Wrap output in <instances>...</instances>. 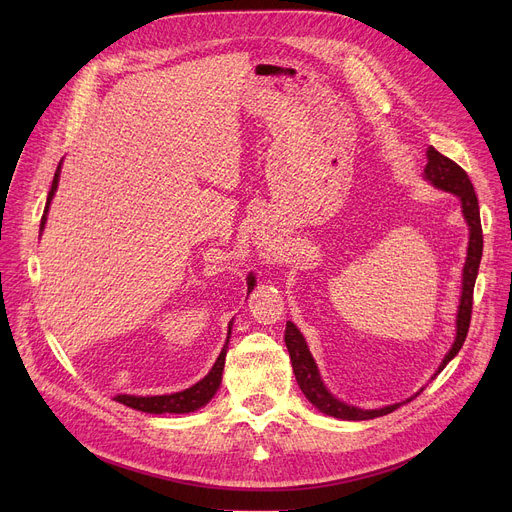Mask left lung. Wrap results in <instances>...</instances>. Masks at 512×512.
I'll list each match as a JSON object with an SVG mask.
<instances>
[{
    "mask_svg": "<svg viewBox=\"0 0 512 512\" xmlns=\"http://www.w3.org/2000/svg\"><path fill=\"white\" fill-rule=\"evenodd\" d=\"M425 178L432 182L436 188H442L446 193H452L461 199L463 215L469 224V247H467V261L463 267V288H461V303H459V313H456V338L454 344L444 357L442 365L438 367V373L456 357V353L461 351V346L467 338L469 324H471V309H473V288H475V278L479 270V261L483 253V234H481V220H479V203L477 195L473 191V184L467 176V172L456 166L452 159L436 151L434 147L427 149V166H425ZM284 342L290 353L292 361V371L294 378H297L303 394L311 405H315L321 413H326L336 419H346V421H365L373 417H382L392 411H396L400 405H390L384 409H371L363 411L353 405H346V402L334 398L328 388L324 386L319 378L317 365L309 353V346L303 338V334L297 330V326L292 321H286V332H284Z\"/></svg>",
    "mask_w": 512,
    "mask_h": 512,
    "instance_id": "8db88e82",
    "label": "left lung"
}]
</instances>
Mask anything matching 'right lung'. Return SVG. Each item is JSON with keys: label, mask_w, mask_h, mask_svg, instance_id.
<instances>
[{"label": "right lung", "mask_w": 512, "mask_h": 512, "mask_svg": "<svg viewBox=\"0 0 512 512\" xmlns=\"http://www.w3.org/2000/svg\"><path fill=\"white\" fill-rule=\"evenodd\" d=\"M60 168H62V161L60 166L56 170V174H53V182H51V191L47 195V203H45V211H43V218H41V230L45 228V222H47V211H49V203L53 199V195H56L58 191V182H60ZM249 282V290L255 286V276H249L247 278ZM230 330L232 326H228V338H230ZM228 338H226V344L222 348V353L218 357V361L213 363L211 371L205 375V378L201 382H197L195 386L186 388L182 392H174V394H164V396H130V394H118L116 400L122 402V405L130 407V409H137V411H143V413H155V415H161V413H193L201 407H205L207 402L213 398V394L218 392L220 384H222V371H224V361H226V351H228Z\"/></svg>", "instance_id": "right-lung-1"}]
</instances>
